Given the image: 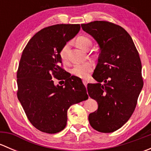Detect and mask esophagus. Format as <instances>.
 <instances>
[{
	"instance_id": "34e87169",
	"label": "esophagus",
	"mask_w": 151,
	"mask_h": 151,
	"mask_svg": "<svg viewBox=\"0 0 151 151\" xmlns=\"http://www.w3.org/2000/svg\"><path fill=\"white\" fill-rule=\"evenodd\" d=\"M83 84L85 85V86L87 87V85H88V82H87L85 80H83Z\"/></svg>"
}]
</instances>
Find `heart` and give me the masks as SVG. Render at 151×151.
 <instances>
[{"instance_id":"obj_1","label":"heart","mask_w":151,"mask_h":151,"mask_svg":"<svg viewBox=\"0 0 151 151\" xmlns=\"http://www.w3.org/2000/svg\"><path fill=\"white\" fill-rule=\"evenodd\" d=\"M77 44L79 47L83 50H85L88 47L91 46V41L85 36H80L77 39ZM70 45H71L70 42H67L60 49V57L63 60H66L67 59ZM93 63L92 62H85L74 66L71 72L73 74L80 78H86L88 77L90 72L93 70Z\"/></svg>"}]
</instances>
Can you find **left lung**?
Returning <instances> with one entry per match:
<instances>
[{"label":"left lung","mask_w":151,"mask_h":151,"mask_svg":"<svg viewBox=\"0 0 151 151\" xmlns=\"http://www.w3.org/2000/svg\"><path fill=\"white\" fill-rule=\"evenodd\" d=\"M81 26L100 49L93 74L97 83H88L87 88L98 109L88 120L95 130L110 133L122 127L134 111L143 87L141 60L132 37L122 27L106 21Z\"/></svg>","instance_id":"obj_1"}]
</instances>
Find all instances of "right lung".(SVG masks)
I'll use <instances>...</instances> for the list:
<instances>
[{
  "label": "right lung",
  "mask_w": 151,
  "mask_h": 151,
  "mask_svg": "<svg viewBox=\"0 0 151 151\" xmlns=\"http://www.w3.org/2000/svg\"><path fill=\"white\" fill-rule=\"evenodd\" d=\"M80 30L79 24L47 27L36 33L22 52L17 74V97L29 121L42 132L63 130L68 108L88 98L81 79L60 67V49ZM53 76L65 79V84L55 86Z\"/></svg>",
  "instance_id": "right-lung-1"
}]
</instances>
